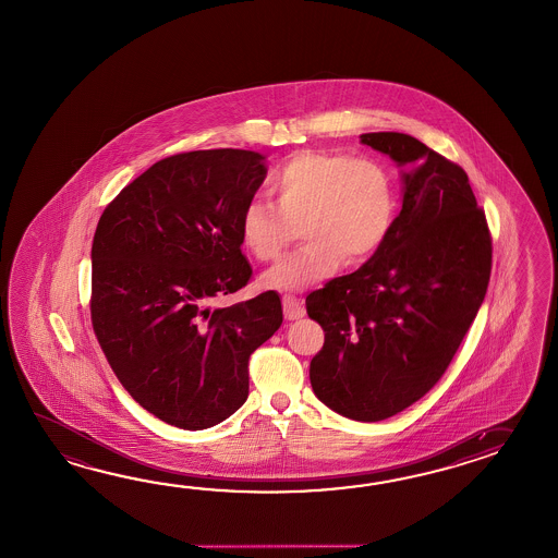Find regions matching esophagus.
I'll list each match as a JSON object with an SVG mask.
<instances>
[{
  "label": "esophagus",
  "instance_id": "obj_1",
  "mask_svg": "<svg viewBox=\"0 0 558 558\" xmlns=\"http://www.w3.org/2000/svg\"><path fill=\"white\" fill-rule=\"evenodd\" d=\"M282 308H284L286 320H300L306 314L302 302L294 294H284L282 296Z\"/></svg>",
  "mask_w": 558,
  "mask_h": 558
}]
</instances>
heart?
Instances as JSON below:
<instances>
[{"label":"heart","mask_w":558,"mask_h":558,"mask_svg":"<svg viewBox=\"0 0 558 558\" xmlns=\"http://www.w3.org/2000/svg\"><path fill=\"white\" fill-rule=\"evenodd\" d=\"M272 204L252 198L240 214V240L258 262H274L300 226L306 240L264 276L278 290L320 284L342 266L372 260L397 220L395 175L383 161L340 149H300L266 178Z\"/></svg>","instance_id":"b5f03b06"}]
</instances>
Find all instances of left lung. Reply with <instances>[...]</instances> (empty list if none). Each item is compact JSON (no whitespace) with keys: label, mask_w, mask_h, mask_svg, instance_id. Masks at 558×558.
Here are the masks:
<instances>
[{"label":"left lung","mask_w":558,"mask_h":558,"mask_svg":"<svg viewBox=\"0 0 558 558\" xmlns=\"http://www.w3.org/2000/svg\"><path fill=\"white\" fill-rule=\"evenodd\" d=\"M360 140L409 163L402 210L372 260L306 296L326 332L310 385L338 414L378 422L442 378L483 304L493 235L459 163L398 132Z\"/></svg>","instance_id":"obj_1"}]
</instances>
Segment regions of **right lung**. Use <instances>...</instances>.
I'll use <instances>...</instances> for the list:
<instances>
[{
    "mask_svg": "<svg viewBox=\"0 0 558 558\" xmlns=\"http://www.w3.org/2000/svg\"><path fill=\"white\" fill-rule=\"evenodd\" d=\"M266 172L248 149L173 154L99 216L94 335L130 397L184 430L210 428L246 402L250 356L282 324L274 290L214 306L252 278L240 214Z\"/></svg>",
    "mask_w": 558,
    "mask_h": 558,
    "instance_id": "add662e5",
    "label": "right lung"
}]
</instances>
